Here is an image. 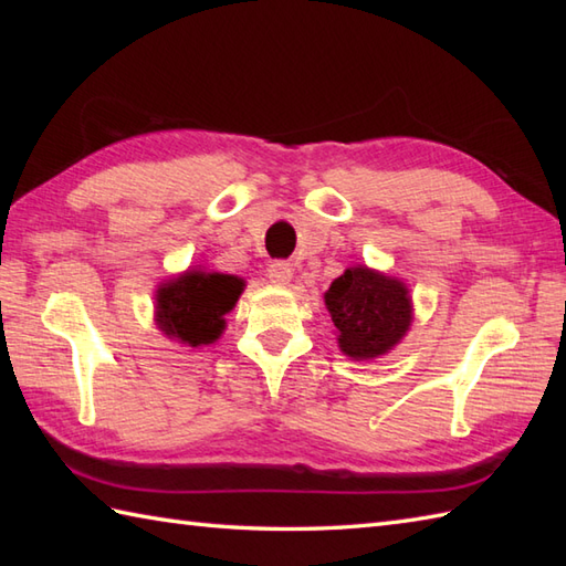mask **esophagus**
Wrapping results in <instances>:
<instances>
[{"mask_svg":"<svg viewBox=\"0 0 566 566\" xmlns=\"http://www.w3.org/2000/svg\"><path fill=\"white\" fill-rule=\"evenodd\" d=\"M292 274H294V268L290 262H284V260H276V262H272L270 268H268V276L272 282H276V284H286L292 280Z\"/></svg>","mask_w":566,"mask_h":566,"instance_id":"1","label":"esophagus"}]
</instances>
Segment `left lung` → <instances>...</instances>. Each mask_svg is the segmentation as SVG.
I'll list each match as a JSON object with an SVG mask.
<instances>
[{
    "mask_svg": "<svg viewBox=\"0 0 566 566\" xmlns=\"http://www.w3.org/2000/svg\"><path fill=\"white\" fill-rule=\"evenodd\" d=\"M326 306L340 333V350L353 359L389 353L411 326L406 286L367 268L345 270L326 292Z\"/></svg>",
    "mask_w": 566,
    "mask_h": 566,
    "instance_id": "8db88e82",
    "label": "left lung"
}]
</instances>
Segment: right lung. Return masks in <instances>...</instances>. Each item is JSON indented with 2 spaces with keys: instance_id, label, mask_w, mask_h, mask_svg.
Wrapping results in <instances>:
<instances>
[{
  "instance_id": "add662e5",
  "label": "right lung",
  "mask_w": 566,
  "mask_h": 566,
  "mask_svg": "<svg viewBox=\"0 0 566 566\" xmlns=\"http://www.w3.org/2000/svg\"><path fill=\"white\" fill-rule=\"evenodd\" d=\"M243 286L233 274L189 270L158 290V326L191 347L209 345L221 335L223 316L235 306Z\"/></svg>"
}]
</instances>
